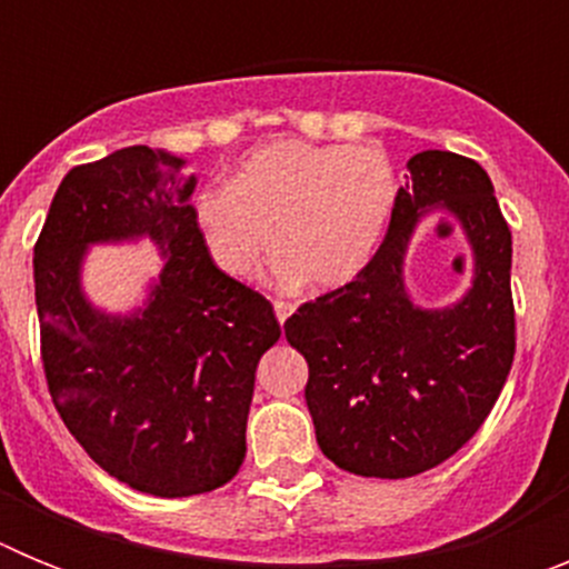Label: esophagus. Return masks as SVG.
Returning a JSON list of instances; mask_svg holds the SVG:
<instances>
[{
  "label": "esophagus",
  "mask_w": 569,
  "mask_h": 569,
  "mask_svg": "<svg viewBox=\"0 0 569 569\" xmlns=\"http://www.w3.org/2000/svg\"><path fill=\"white\" fill-rule=\"evenodd\" d=\"M273 310H276V319H279V325H284V321L290 319V313H293V305H290V301L276 299L273 301Z\"/></svg>",
  "instance_id": "1"
}]
</instances>
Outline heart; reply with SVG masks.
Segmentation results:
<instances>
[{
	"label": "heart",
	"mask_w": 569,
	"mask_h": 569,
	"mask_svg": "<svg viewBox=\"0 0 569 569\" xmlns=\"http://www.w3.org/2000/svg\"><path fill=\"white\" fill-rule=\"evenodd\" d=\"M399 199L393 162L367 144L273 139L250 150L228 184L196 193L210 259L233 279L261 264L281 288H345L379 253Z\"/></svg>",
	"instance_id": "heart-1"
}]
</instances>
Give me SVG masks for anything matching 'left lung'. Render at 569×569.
Returning a JSON list of instances; mask_svg holds the SVG:
<instances>
[{"label": "left lung", "mask_w": 569, "mask_h": 569, "mask_svg": "<svg viewBox=\"0 0 569 569\" xmlns=\"http://www.w3.org/2000/svg\"><path fill=\"white\" fill-rule=\"evenodd\" d=\"M407 170L373 261L284 321L310 367L305 399L321 453L367 479H407L450 459L485 425L516 353L512 236L490 176L450 150H421ZM436 209L460 222L473 276L453 306L421 309L403 264Z\"/></svg>", "instance_id": "1"}]
</instances>
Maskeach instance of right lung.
<instances>
[{"label": "right lung", "mask_w": 569, "mask_h": 569, "mask_svg": "<svg viewBox=\"0 0 569 569\" xmlns=\"http://www.w3.org/2000/svg\"><path fill=\"white\" fill-rule=\"evenodd\" d=\"M193 190L182 156L116 150L64 176L33 248L50 399L104 472L162 499L239 472L256 367L281 336L273 305L213 264ZM139 238L163 270L142 306L99 311L81 284L87 250Z\"/></svg>", "instance_id": "right-lung-1"}]
</instances>
